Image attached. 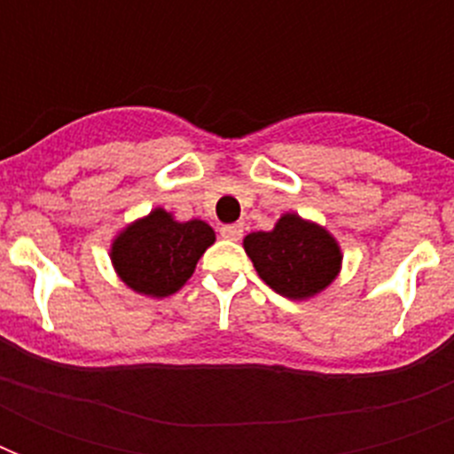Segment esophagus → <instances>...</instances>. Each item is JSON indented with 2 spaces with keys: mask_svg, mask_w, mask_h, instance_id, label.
<instances>
[{
  "mask_svg": "<svg viewBox=\"0 0 454 454\" xmlns=\"http://www.w3.org/2000/svg\"><path fill=\"white\" fill-rule=\"evenodd\" d=\"M221 238H226V240H240L242 238V233H245V231H242V226L240 223H231V226H221Z\"/></svg>",
  "mask_w": 454,
  "mask_h": 454,
  "instance_id": "1",
  "label": "esophagus"
}]
</instances>
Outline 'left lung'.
Masks as SVG:
<instances>
[{
  "label": "left lung",
  "instance_id": "8db88e82",
  "mask_svg": "<svg viewBox=\"0 0 454 454\" xmlns=\"http://www.w3.org/2000/svg\"><path fill=\"white\" fill-rule=\"evenodd\" d=\"M242 245L263 283L287 299L316 297L341 269L337 240L299 214H283L273 231L249 233Z\"/></svg>",
  "mask_w": 454,
  "mask_h": 454
}]
</instances>
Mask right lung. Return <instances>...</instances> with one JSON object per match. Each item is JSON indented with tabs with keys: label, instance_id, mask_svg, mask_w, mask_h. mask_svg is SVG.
<instances>
[{
	"label": "right lung",
	"instance_id": "add662e5",
	"mask_svg": "<svg viewBox=\"0 0 454 454\" xmlns=\"http://www.w3.org/2000/svg\"><path fill=\"white\" fill-rule=\"evenodd\" d=\"M216 235L205 221H176L162 207L117 235L110 259L127 287L145 297H169L188 283Z\"/></svg>",
	"mask_w": 454,
	"mask_h": 454
}]
</instances>
